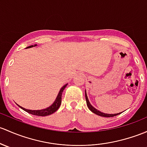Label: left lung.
<instances>
[{"instance_id":"1","label":"left lung","mask_w":147,"mask_h":147,"mask_svg":"<svg viewBox=\"0 0 147 147\" xmlns=\"http://www.w3.org/2000/svg\"><path fill=\"white\" fill-rule=\"evenodd\" d=\"M85 98H86V105H87V107L89 108V110L92 111V113H94L96 114V115H100V116H101V117H106V118H110V117H114V116H115V115H119V114H120V113H123V112H121V113H118L108 114V113H102V112H101V111L97 110V109H95L94 106H92V105L91 104L90 102H89V99H88L87 95H86V90H85Z\"/></svg>"}]
</instances>
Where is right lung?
Wrapping results in <instances>:
<instances>
[{
    "instance_id": "1",
    "label": "right lung",
    "mask_w": 147,
    "mask_h": 147,
    "mask_svg": "<svg viewBox=\"0 0 147 147\" xmlns=\"http://www.w3.org/2000/svg\"><path fill=\"white\" fill-rule=\"evenodd\" d=\"M36 44H34V45H32V46H29L28 47H27L26 49H29V48H32V47H34V46H36ZM67 85V84H65L63 87L60 89L59 92H58V96H57L56 98H55V101L53 102V104L51 105L49 107L46 108V109H41V110H29V109H26L22 107V106H20V105L17 104L18 106H19L20 109L24 110L26 112L32 114V115H38V116H46V115H49L53 113H55V111L58 110L59 109L60 106L61 104V99H62V94H63V90L65 89V88L66 87Z\"/></svg>"
}]
</instances>
